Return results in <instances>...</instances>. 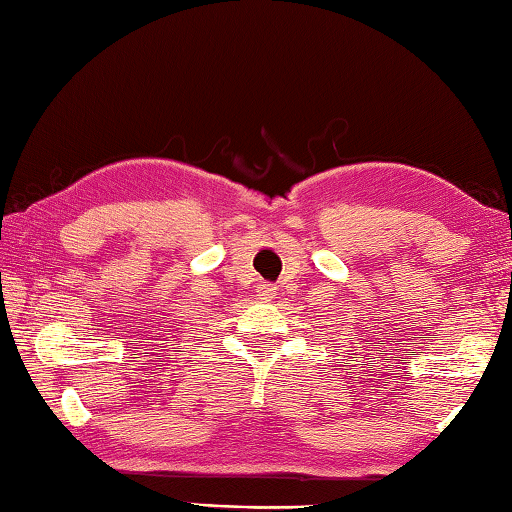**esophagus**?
<instances>
[{"label":"esophagus","instance_id":"esophagus-1","mask_svg":"<svg viewBox=\"0 0 512 512\" xmlns=\"http://www.w3.org/2000/svg\"><path fill=\"white\" fill-rule=\"evenodd\" d=\"M260 301H272L274 298V287L272 285H258V294H256Z\"/></svg>","mask_w":512,"mask_h":512}]
</instances>
